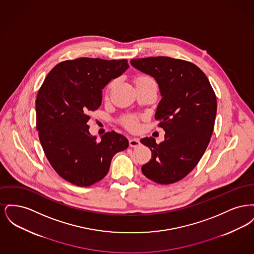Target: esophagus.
Instances as JSON below:
<instances>
[{
  "instance_id": "obj_1",
  "label": "esophagus",
  "mask_w": 254,
  "mask_h": 254,
  "mask_svg": "<svg viewBox=\"0 0 254 254\" xmlns=\"http://www.w3.org/2000/svg\"><path fill=\"white\" fill-rule=\"evenodd\" d=\"M140 145V140L138 138H131L129 139V145L131 147H136L138 145Z\"/></svg>"
}]
</instances>
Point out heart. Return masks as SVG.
<instances>
[{
	"mask_svg": "<svg viewBox=\"0 0 254 254\" xmlns=\"http://www.w3.org/2000/svg\"><path fill=\"white\" fill-rule=\"evenodd\" d=\"M149 81H154V80H153L151 77H149V76L143 75V76H139V77L136 79V84H137V83L149 82ZM112 85H113V82L109 83L108 87H107V94H109V90H110V88L112 87ZM124 125H125L127 128L134 130V129H136V128L138 127V120H137L136 118H134V117H127V118H126V119L124 120Z\"/></svg>",
	"mask_w": 254,
	"mask_h": 254,
	"instance_id": "b5f03b06",
	"label": "heart"
}]
</instances>
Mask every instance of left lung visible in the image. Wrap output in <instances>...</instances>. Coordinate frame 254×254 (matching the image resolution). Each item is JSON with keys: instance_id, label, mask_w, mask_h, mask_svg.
<instances>
[{"instance_id": "1", "label": "left lung", "mask_w": 254, "mask_h": 254, "mask_svg": "<svg viewBox=\"0 0 254 254\" xmlns=\"http://www.w3.org/2000/svg\"><path fill=\"white\" fill-rule=\"evenodd\" d=\"M130 63L157 81L162 99L155 119L166 131L160 144L152 137L141 139L151 150L142 172L161 185L180 181L196 167L210 141L217 110L214 90L205 73L188 61L158 56Z\"/></svg>"}]
</instances>
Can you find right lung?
Returning <instances> with one entry per match:
<instances>
[{"label": "right lung", "instance_id": "1", "mask_svg": "<svg viewBox=\"0 0 254 254\" xmlns=\"http://www.w3.org/2000/svg\"><path fill=\"white\" fill-rule=\"evenodd\" d=\"M129 67L127 60L82 57L56 64L36 99V128L51 167L63 179L89 187L109 172L112 157L128 146L111 131L101 142L88 131L90 111L99 109L102 89Z\"/></svg>", "mask_w": 254, "mask_h": 254}]
</instances>
